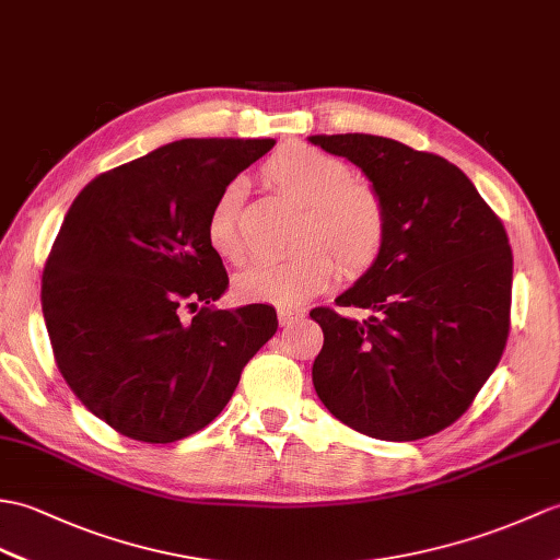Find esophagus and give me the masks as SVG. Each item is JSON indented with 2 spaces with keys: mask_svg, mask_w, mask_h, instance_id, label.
<instances>
[{
  "mask_svg": "<svg viewBox=\"0 0 560 560\" xmlns=\"http://www.w3.org/2000/svg\"><path fill=\"white\" fill-rule=\"evenodd\" d=\"M279 324L281 327H289V324H293V322H298V319H303V315H305V310H298V307H281L279 312Z\"/></svg>",
  "mask_w": 560,
  "mask_h": 560,
  "instance_id": "1",
  "label": "esophagus"
}]
</instances>
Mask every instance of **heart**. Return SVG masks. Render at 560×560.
Listing matches in <instances>:
<instances>
[{
	"instance_id": "1",
	"label": "heart",
	"mask_w": 560,
	"mask_h": 560,
	"mask_svg": "<svg viewBox=\"0 0 560 560\" xmlns=\"http://www.w3.org/2000/svg\"><path fill=\"white\" fill-rule=\"evenodd\" d=\"M262 180L305 207L295 231L301 248L285 259H257L238 271L233 289L243 301L301 305L327 289L336 262L346 277H360L380 259L386 241L384 202L372 186L353 180L346 162L307 145H285L265 162ZM241 210V186L226 184L205 224L210 248L231 262L245 253Z\"/></svg>"
}]
</instances>
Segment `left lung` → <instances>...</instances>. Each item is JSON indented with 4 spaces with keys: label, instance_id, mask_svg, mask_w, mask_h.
Instances as JSON below:
<instances>
[{
    "label": "left lung",
    "instance_id": "obj_1",
    "mask_svg": "<svg viewBox=\"0 0 560 560\" xmlns=\"http://www.w3.org/2000/svg\"><path fill=\"white\" fill-rule=\"evenodd\" d=\"M312 145L353 162L386 210L382 255L329 307L312 384L336 420L386 441L456 422L497 370L511 327L513 253L501 219L456 164L398 140L343 133Z\"/></svg>",
    "mask_w": 560,
    "mask_h": 560
}]
</instances>
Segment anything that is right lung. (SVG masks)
<instances>
[{"mask_svg": "<svg viewBox=\"0 0 560 560\" xmlns=\"http://www.w3.org/2000/svg\"><path fill=\"white\" fill-rule=\"evenodd\" d=\"M271 148L166 142L97 176L63 217L40 295L51 350L78 400L124 436L172 444L210 424L277 334L271 305L210 307L229 277L205 236L217 192ZM184 306L201 312L184 320Z\"/></svg>", "mask_w": 560, "mask_h": 560, "instance_id": "add662e5", "label": "right lung"}]
</instances>
